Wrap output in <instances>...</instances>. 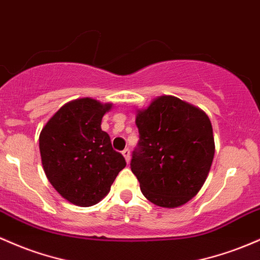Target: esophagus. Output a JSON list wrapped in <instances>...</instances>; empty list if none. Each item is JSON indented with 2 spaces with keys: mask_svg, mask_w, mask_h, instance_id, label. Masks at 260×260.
<instances>
[{
  "mask_svg": "<svg viewBox=\"0 0 260 260\" xmlns=\"http://www.w3.org/2000/svg\"><path fill=\"white\" fill-rule=\"evenodd\" d=\"M122 154H123L125 161L129 162V159H131V152H129V149H128V148H125L123 152H122Z\"/></svg>",
  "mask_w": 260,
  "mask_h": 260,
  "instance_id": "34e87169",
  "label": "esophagus"
}]
</instances>
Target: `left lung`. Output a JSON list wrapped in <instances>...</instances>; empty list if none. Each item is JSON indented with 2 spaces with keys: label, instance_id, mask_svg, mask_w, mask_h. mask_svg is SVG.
Returning a JSON list of instances; mask_svg holds the SVG:
<instances>
[{
  "label": "left lung",
  "instance_id": "left-lung-1",
  "mask_svg": "<svg viewBox=\"0 0 260 260\" xmlns=\"http://www.w3.org/2000/svg\"><path fill=\"white\" fill-rule=\"evenodd\" d=\"M138 149L131 169L145 199L174 209L190 201L206 181L215 139L209 116L175 96H159L137 110Z\"/></svg>",
  "mask_w": 260,
  "mask_h": 260
}]
</instances>
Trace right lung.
Segmentation results:
<instances>
[{
	"mask_svg": "<svg viewBox=\"0 0 260 260\" xmlns=\"http://www.w3.org/2000/svg\"><path fill=\"white\" fill-rule=\"evenodd\" d=\"M112 104L84 98L61 106L43 127L39 150L45 175L65 200L76 206L96 205L125 167L121 153L101 129Z\"/></svg>",
	"mask_w": 260,
	"mask_h": 260,
	"instance_id": "add662e5",
	"label": "right lung"
}]
</instances>
